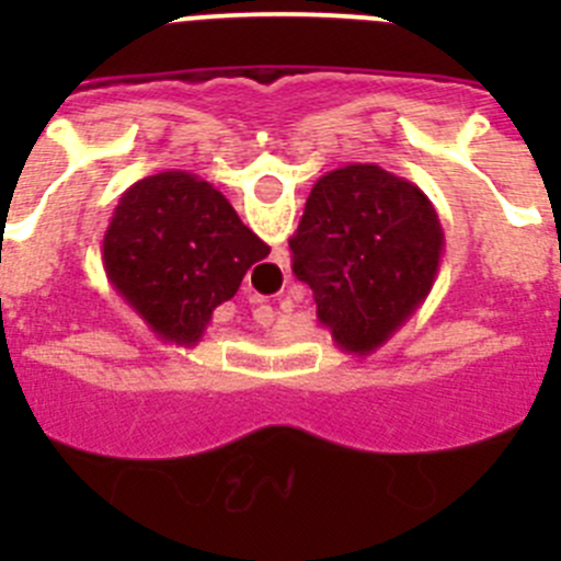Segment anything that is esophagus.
Instances as JSON below:
<instances>
[{"instance_id":"34e87169","label":"esophagus","mask_w":561,"mask_h":561,"mask_svg":"<svg viewBox=\"0 0 561 561\" xmlns=\"http://www.w3.org/2000/svg\"><path fill=\"white\" fill-rule=\"evenodd\" d=\"M255 297H257V295H255Z\"/></svg>"}]
</instances>
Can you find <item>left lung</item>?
<instances>
[{"mask_svg": "<svg viewBox=\"0 0 561 561\" xmlns=\"http://www.w3.org/2000/svg\"><path fill=\"white\" fill-rule=\"evenodd\" d=\"M291 270L345 354H370L408 323L435 284L444 230L433 202L374 162L314 182L289 238Z\"/></svg>", "mask_w": 561, "mask_h": 561, "instance_id": "left-lung-1", "label": "left lung"}]
</instances>
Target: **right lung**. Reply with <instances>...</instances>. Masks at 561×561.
<instances>
[{
    "label": "right lung",
    "mask_w": 561,
    "mask_h": 561,
    "mask_svg": "<svg viewBox=\"0 0 561 561\" xmlns=\"http://www.w3.org/2000/svg\"><path fill=\"white\" fill-rule=\"evenodd\" d=\"M266 255L270 247L230 202L187 171L134 182L103 236V266L117 295L160 340L185 348Z\"/></svg>",
    "instance_id": "1"
}]
</instances>
